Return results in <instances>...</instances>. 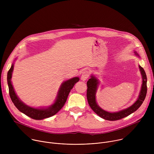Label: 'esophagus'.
<instances>
[{
  "instance_id": "1",
  "label": "esophagus",
  "mask_w": 154,
  "mask_h": 154,
  "mask_svg": "<svg viewBox=\"0 0 154 154\" xmlns=\"http://www.w3.org/2000/svg\"><path fill=\"white\" fill-rule=\"evenodd\" d=\"M90 76V72L88 71H84L83 72H82V76H81V79L82 80H86Z\"/></svg>"
}]
</instances>
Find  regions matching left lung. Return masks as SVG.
Segmentation results:
<instances>
[{"mask_svg": "<svg viewBox=\"0 0 154 154\" xmlns=\"http://www.w3.org/2000/svg\"><path fill=\"white\" fill-rule=\"evenodd\" d=\"M138 55L137 54H136ZM139 68L140 69V71L141 75L143 76V84L141 92L140 94V96L138 100L135 102L131 106L128 107L127 109H124V110L120 111L116 113H109L107 112L102 108H100L96 102L95 99V94L97 89V86L98 85L97 80L94 77L91 76V78L88 80L87 82V91H86V97L88 102L89 105L91 108V109L96 113L98 116L101 117L102 118L108 120V121H116L121 119H122L134 112L139 108V107L142 105L143 101L144 100L146 94H147V77L146 72L144 69L139 66Z\"/></svg>", "mask_w": 154, "mask_h": 154, "instance_id": "1", "label": "left lung"}]
</instances>
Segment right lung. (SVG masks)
<instances>
[{
	"label": "right lung",
	"mask_w": 154,
	"mask_h": 154,
	"mask_svg": "<svg viewBox=\"0 0 154 154\" xmlns=\"http://www.w3.org/2000/svg\"><path fill=\"white\" fill-rule=\"evenodd\" d=\"M13 67L14 66L13 64H12L11 68L9 69L7 74V82L8 85L10 98L15 106L20 112L33 119L41 120L52 116L57 113H58L64 106L65 102H66L68 96L73 86L79 80V77H74L72 79L64 82L60 88L55 102L49 108L47 109L33 108L28 106L27 105L22 102L17 97L14 91L13 87L11 83V79Z\"/></svg>",
	"instance_id": "add662e5"
}]
</instances>
